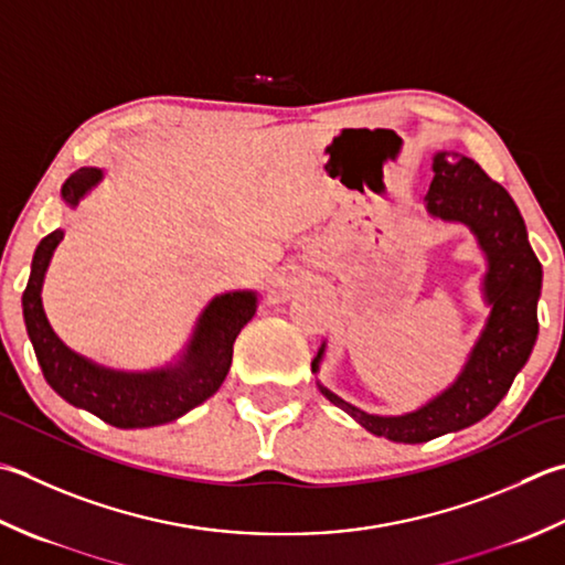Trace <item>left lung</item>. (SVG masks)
I'll return each instance as SVG.
<instances>
[{
    "instance_id": "8db88e82",
    "label": "left lung",
    "mask_w": 565,
    "mask_h": 565,
    "mask_svg": "<svg viewBox=\"0 0 565 565\" xmlns=\"http://www.w3.org/2000/svg\"><path fill=\"white\" fill-rule=\"evenodd\" d=\"M424 201L430 217L468 225L488 259L482 291L492 311L466 367L446 392L402 416L362 412L318 382L326 399L348 412L370 434L396 444H426L450 430L478 424L510 392L539 335L536 303L544 271L529 245L524 217L512 195L492 181L480 163L458 151H438L434 157V181ZM323 350L326 345L318 350L311 364L313 372H318Z\"/></svg>"
}]
</instances>
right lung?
Returning <instances> with one entry per match:
<instances>
[{"instance_id": "1", "label": "right lung", "mask_w": 565, "mask_h": 565, "mask_svg": "<svg viewBox=\"0 0 565 565\" xmlns=\"http://www.w3.org/2000/svg\"><path fill=\"white\" fill-rule=\"evenodd\" d=\"M99 181H103L99 169L75 171L61 188L63 201L75 207ZM61 239L63 230H53L39 242L26 291L21 296L26 333L51 390L68 404L85 408L117 428L169 424L210 399L227 377L235 338L257 311V294L230 291L215 296L198 318L193 338L188 340L175 364L151 372L109 370L65 345L53 333L43 311V276Z\"/></svg>"}]
</instances>
